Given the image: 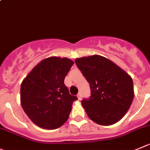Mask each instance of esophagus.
<instances>
[{
	"label": "esophagus",
	"instance_id": "esophagus-1",
	"mask_svg": "<svg viewBox=\"0 0 150 150\" xmlns=\"http://www.w3.org/2000/svg\"><path fill=\"white\" fill-rule=\"evenodd\" d=\"M77 97H78V99H79V100H80V99H82V93L79 92V93L77 94Z\"/></svg>",
	"mask_w": 150,
	"mask_h": 150
}]
</instances>
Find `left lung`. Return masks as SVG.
I'll use <instances>...</instances> for the list:
<instances>
[{
	"label": "left lung",
	"instance_id": "1",
	"mask_svg": "<svg viewBox=\"0 0 150 150\" xmlns=\"http://www.w3.org/2000/svg\"><path fill=\"white\" fill-rule=\"evenodd\" d=\"M75 62L90 84L91 96L82 101L88 117L104 126L119 122L133 100L132 78L112 61L99 55L78 58Z\"/></svg>",
	"mask_w": 150,
	"mask_h": 150
}]
</instances>
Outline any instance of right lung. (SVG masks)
Returning a JSON list of instances; mask_svg holds the SVG:
<instances>
[{"label": "right lung", "mask_w": 150, "mask_h": 150, "mask_svg": "<svg viewBox=\"0 0 150 150\" xmlns=\"http://www.w3.org/2000/svg\"><path fill=\"white\" fill-rule=\"evenodd\" d=\"M74 65L68 58L48 57L38 63L23 79L21 103L34 123L43 129L59 128L68 120L76 96L64 83Z\"/></svg>", "instance_id": "1"}]
</instances>
